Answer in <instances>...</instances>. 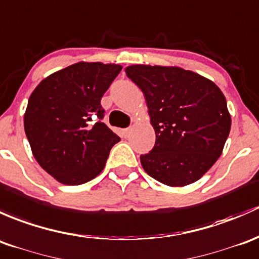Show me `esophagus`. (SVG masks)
I'll return each instance as SVG.
<instances>
[{
	"label": "esophagus",
	"mask_w": 259,
	"mask_h": 259,
	"mask_svg": "<svg viewBox=\"0 0 259 259\" xmlns=\"http://www.w3.org/2000/svg\"><path fill=\"white\" fill-rule=\"evenodd\" d=\"M131 132H132V128H131V127H128V128H124L123 130V136H124V137H128V136L131 135Z\"/></svg>",
	"instance_id": "34e87169"
}]
</instances>
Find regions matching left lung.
<instances>
[{"mask_svg":"<svg viewBox=\"0 0 259 259\" xmlns=\"http://www.w3.org/2000/svg\"><path fill=\"white\" fill-rule=\"evenodd\" d=\"M126 74L142 90L156 132L154 147L141 156L143 169L170 187L198 181L222 154L231 131L222 91L181 67L133 65Z\"/></svg>","mask_w":259,"mask_h":259,"instance_id":"left-lung-1","label":"left lung"}]
</instances>
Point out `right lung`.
I'll return each instance as SVG.
<instances>
[{"label":"right lung","instance_id":"obj_1","mask_svg":"<svg viewBox=\"0 0 259 259\" xmlns=\"http://www.w3.org/2000/svg\"><path fill=\"white\" fill-rule=\"evenodd\" d=\"M122 66L78 62L50 74L28 100L25 132L39 166L60 183H86L121 138L102 122L101 98Z\"/></svg>","mask_w":259,"mask_h":259}]
</instances>
